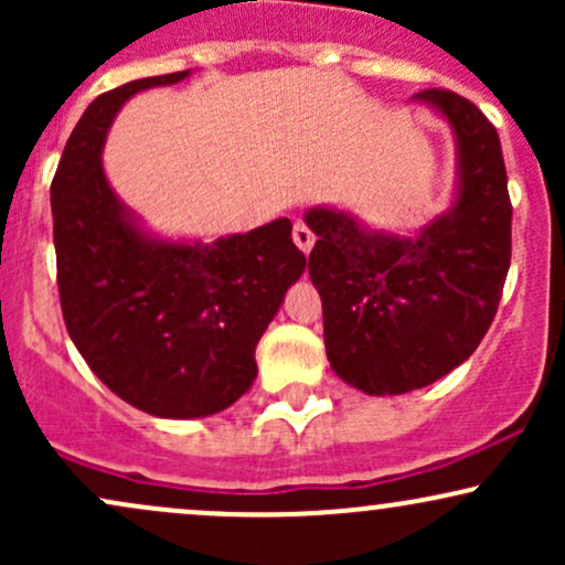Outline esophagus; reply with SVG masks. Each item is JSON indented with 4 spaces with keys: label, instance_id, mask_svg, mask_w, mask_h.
Instances as JSON below:
<instances>
[{
    "label": "esophagus",
    "instance_id": "esophagus-1",
    "mask_svg": "<svg viewBox=\"0 0 565 565\" xmlns=\"http://www.w3.org/2000/svg\"><path fill=\"white\" fill-rule=\"evenodd\" d=\"M291 238H295L297 249L305 252V255H308V252L313 249V244H316V236H313V231H310L308 225L302 223V220H297V223H295V228H291Z\"/></svg>",
    "mask_w": 565,
    "mask_h": 565
}]
</instances>
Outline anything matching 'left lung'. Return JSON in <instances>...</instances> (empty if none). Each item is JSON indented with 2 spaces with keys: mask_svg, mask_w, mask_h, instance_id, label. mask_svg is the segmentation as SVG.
Wrapping results in <instances>:
<instances>
[{
  "mask_svg": "<svg viewBox=\"0 0 565 565\" xmlns=\"http://www.w3.org/2000/svg\"><path fill=\"white\" fill-rule=\"evenodd\" d=\"M454 135V196L417 231L372 228L319 204L308 274L323 302V342L337 377L366 395L430 385L468 361L494 321L510 268L508 172L497 129L470 100L425 89Z\"/></svg>",
  "mask_w": 565,
  "mask_h": 565,
  "instance_id": "8db88e82",
  "label": "left lung"
}]
</instances>
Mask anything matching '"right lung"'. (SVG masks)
I'll list each match as a JSON object with an SVG mask.
<instances>
[{
  "label": "right lung",
  "mask_w": 565,
  "mask_h": 565,
  "mask_svg": "<svg viewBox=\"0 0 565 565\" xmlns=\"http://www.w3.org/2000/svg\"><path fill=\"white\" fill-rule=\"evenodd\" d=\"M146 76L95 97L63 148L50 204L66 329L95 377L161 419L223 412L257 377L255 348L305 270L289 217L217 238H167L119 199L103 146Z\"/></svg>",
  "instance_id": "1"
}]
</instances>
